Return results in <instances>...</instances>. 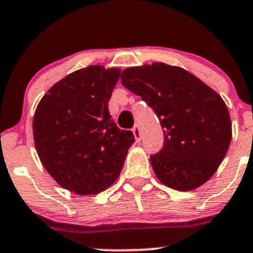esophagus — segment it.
Here are the masks:
<instances>
[{
    "label": "esophagus",
    "instance_id": "obj_1",
    "mask_svg": "<svg viewBox=\"0 0 253 253\" xmlns=\"http://www.w3.org/2000/svg\"><path fill=\"white\" fill-rule=\"evenodd\" d=\"M132 131H133V134H134V138H136V141L141 142L142 134H141V129H139L138 125H134V127L132 128Z\"/></svg>",
    "mask_w": 253,
    "mask_h": 253
}]
</instances>
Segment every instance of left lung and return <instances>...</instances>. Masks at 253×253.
Segmentation results:
<instances>
[{"label": "left lung", "mask_w": 253, "mask_h": 253, "mask_svg": "<svg viewBox=\"0 0 253 253\" xmlns=\"http://www.w3.org/2000/svg\"><path fill=\"white\" fill-rule=\"evenodd\" d=\"M121 83L153 109L164 131L163 148L150 155L158 178L178 191L208 181L231 141L230 116L220 95L183 68L160 62L127 68Z\"/></svg>", "instance_id": "obj_1"}]
</instances>
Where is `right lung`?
<instances>
[{"mask_svg": "<svg viewBox=\"0 0 253 253\" xmlns=\"http://www.w3.org/2000/svg\"><path fill=\"white\" fill-rule=\"evenodd\" d=\"M120 70L89 66L51 86L35 110V148L56 182L77 195H96L116 181L131 131L111 120L108 103Z\"/></svg>", "mask_w": 253, "mask_h": 253, "instance_id": "obj_1", "label": "right lung"}]
</instances>
